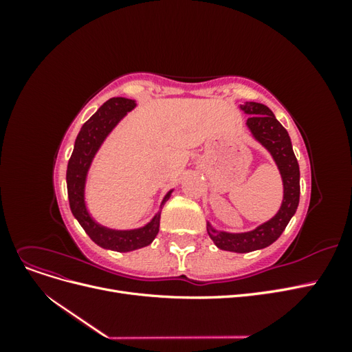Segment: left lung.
<instances>
[{
    "label": "left lung",
    "mask_w": 352,
    "mask_h": 352,
    "mask_svg": "<svg viewBox=\"0 0 352 352\" xmlns=\"http://www.w3.org/2000/svg\"><path fill=\"white\" fill-rule=\"evenodd\" d=\"M239 109L250 116L247 127L254 140L272 155L273 162L279 168L283 185V199L279 211L252 230L232 233L219 230L207 221L208 236L217 248L243 254L269 247L282 235L300 202V166L292 150L289 133L276 119L267 105L247 101L241 104Z\"/></svg>",
    "instance_id": "8db88e82"
}]
</instances>
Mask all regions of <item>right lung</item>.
I'll return each mask as SVG.
<instances>
[{
    "label": "right lung",
    "instance_id": "add662e5",
    "mask_svg": "<svg viewBox=\"0 0 352 352\" xmlns=\"http://www.w3.org/2000/svg\"><path fill=\"white\" fill-rule=\"evenodd\" d=\"M135 107L136 102L133 100L122 97H114L105 101L97 113L82 126L76 141H74V148L66 173L69 202L74 219L79 221V225L88 233V236L95 243L100 245L101 248L119 252H129L144 248L155 239L160 230L162 208L173 192V189H170L164 195L154 217L146 225L136 229H111L100 225L91 216L87 199H85V190H87V180L94 158L114 127Z\"/></svg>",
    "mask_w": 352,
    "mask_h": 352
}]
</instances>
